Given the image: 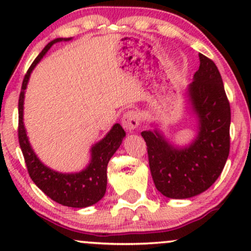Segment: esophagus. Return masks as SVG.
Returning a JSON list of instances; mask_svg holds the SVG:
<instances>
[{"label":"esophagus","instance_id":"esophagus-1","mask_svg":"<svg viewBox=\"0 0 251 251\" xmlns=\"http://www.w3.org/2000/svg\"><path fill=\"white\" fill-rule=\"evenodd\" d=\"M140 117L135 111H128L123 117V126L126 131L132 132L139 126Z\"/></svg>","mask_w":251,"mask_h":251}]
</instances>
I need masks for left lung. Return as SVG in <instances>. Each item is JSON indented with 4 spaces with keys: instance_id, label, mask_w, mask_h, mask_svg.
Here are the masks:
<instances>
[{
    "instance_id": "1",
    "label": "left lung",
    "mask_w": 251,
    "mask_h": 251,
    "mask_svg": "<svg viewBox=\"0 0 251 251\" xmlns=\"http://www.w3.org/2000/svg\"><path fill=\"white\" fill-rule=\"evenodd\" d=\"M200 68L188 87L197 135L188 146H176L157 128L144 131L152 179L160 194L174 200L194 197L220 177L230 150V103L212 60L200 53Z\"/></svg>"
}]
</instances>
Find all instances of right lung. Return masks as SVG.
Instances as JSON below:
<instances>
[{
    "label": "right lung",
    "instance_id": "add662e5",
    "mask_svg": "<svg viewBox=\"0 0 251 251\" xmlns=\"http://www.w3.org/2000/svg\"><path fill=\"white\" fill-rule=\"evenodd\" d=\"M70 39H55L43 48L41 53L31 63L22 82L19 99V143L24 153L25 165L31 180L42 190L50 200L61 205L70 208H87L99 201L103 197L107 185V164L112 155L122 145L126 133L120 124H114L113 127L100 142L94 144L91 149V160L82 171L75 174H61L54 171L42 164L31 149L24 124V101L30 73L35 66L41 61L54 43L67 41Z\"/></svg>",
    "mask_w": 251,
    "mask_h": 251
}]
</instances>
